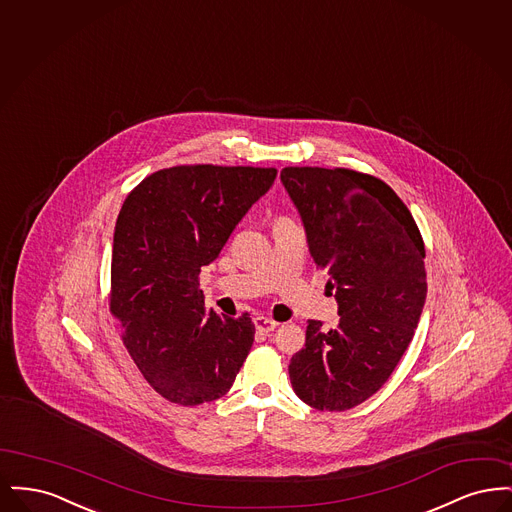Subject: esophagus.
I'll return each instance as SVG.
<instances>
[{
	"mask_svg": "<svg viewBox=\"0 0 512 512\" xmlns=\"http://www.w3.org/2000/svg\"><path fill=\"white\" fill-rule=\"evenodd\" d=\"M253 324H255L257 332H261V334H270L274 328H278V322H274L272 318L268 317L253 318Z\"/></svg>",
	"mask_w": 512,
	"mask_h": 512,
	"instance_id": "34e87169",
	"label": "esophagus"
}]
</instances>
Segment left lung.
<instances>
[{
    "instance_id": "obj_1",
    "label": "left lung",
    "mask_w": 512,
    "mask_h": 512,
    "mask_svg": "<svg viewBox=\"0 0 512 512\" xmlns=\"http://www.w3.org/2000/svg\"><path fill=\"white\" fill-rule=\"evenodd\" d=\"M280 180L340 315L328 332L309 320L292 388L313 409L347 411L386 384L413 340L428 292L424 242L407 205L370 174L288 167Z\"/></svg>"
}]
</instances>
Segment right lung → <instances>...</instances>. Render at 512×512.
I'll use <instances>...</instances> for the list:
<instances>
[{
    "label": "right lung",
    "mask_w": 512,
    "mask_h": 512,
    "mask_svg": "<svg viewBox=\"0 0 512 512\" xmlns=\"http://www.w3.org/2000/svg\"><path fill=\"white\" fill-rule=\"evenodd\" d=\"M276 169L192 165L153 172L126 197L113 236L111 311L149 386L178 405L215 401L232 388L253 345L247 313L205 307L211 265Z\"/></svg>",
    "instance_id": "right-lung-1"
}]
</instances>
